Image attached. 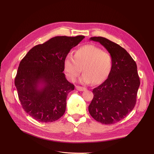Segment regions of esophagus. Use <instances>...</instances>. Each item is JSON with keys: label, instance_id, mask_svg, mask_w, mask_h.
Masks as SVG:
<instances>
[{"label": "esophagus", "instance_id": "obj_1", "mask_svg": "<svg viewBox=\"0 0 154 154\" xmlns=\"http://www.w3.org/2000/svg\"><path fill=\"white\" fill-rule=\"evenodd\" d=\"M75 88L77 90H78L79 91H84L86 90V88L83 87H80V86H76Z\"/></svg>", "mask_w": 154, "mask_h": 154}]
</instances>
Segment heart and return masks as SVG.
<instances>
[{
  "label": "heart",
  "instance_id": "1",
  "mask_svg": "<svg viewBox=\"0 0 154 154\" xmlns=\"http://www.w3.org/2000/svg\"><path fill=\"white\" fill-rule=\"evenodd\" d=\"M64 70L67 77L74 80L82 72L80 82L84 84L93 82L99 84L109 76L112 68L111 55L94 45L87 44L79 47L74 56L67 54L63 62Z\"/></svg>",
  "mask_w": 154,
  "mask_h": 154
}]
</instances>
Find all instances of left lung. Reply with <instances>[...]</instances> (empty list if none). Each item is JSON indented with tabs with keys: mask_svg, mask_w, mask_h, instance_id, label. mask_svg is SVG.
<instances>
[{
	"mask_svg": "<svg viewBox=\"0 0 154 154\" xmlns=\"http://www.w3.org/2000/svg\"><path fill=\"white\" fill-rule=\"evenodd\" d=\"M91 40L102 45L112 56L109 77L93 89L94 98L88 106L91 116L103 124H114L124 119L134 108L140 79L135 62L126 50L102 37Z\"/></svg>",
	"mask_w": 154,
	"mask_h": 154,
	"instance_id": "left-lung-1",
	"label": "left lung"
}]
</instances>
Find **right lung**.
Here are the masks:
<instances>
[{"label": "right lung", "mask_w": 154, "mask_h": 154, "mask_svg": "<svg viewBox=\"0 0 154 154\" xmlns=\"http://www.w3.org/2000/svg\"><path fill=\"white\" fill-rule=\"evenodd\" d=\"M84 38L53 37L32 48L20 61L15 85L23 109L38 122H54L66 112L67 97L74 85L63 73L64 59Z\"/></svg>", "instance_id": "add662e5"}]
</instances>
